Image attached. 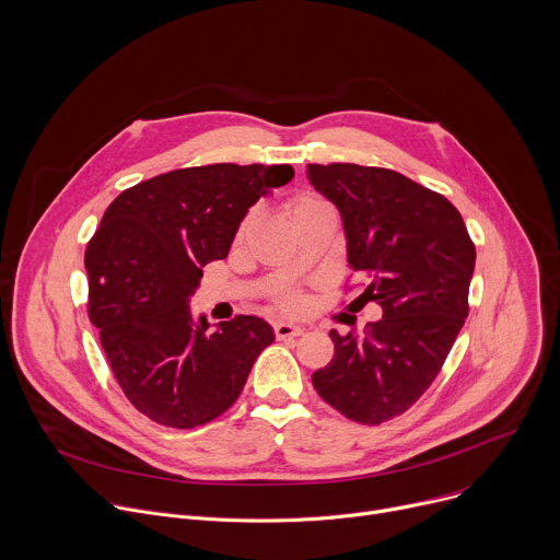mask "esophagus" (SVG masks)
I'll return each instance as SVG.
<instances>
[{
    "mask_svg": "<svg viewBox=\"0 0 560 560\" xmlns=\"http://www.w3.org/2000/svg\"><path fill=\"white\" fill-rule=\"evenodd\" d=\"M275 335H277V339H294V337L303 335V328L296 324H290V322H277Z\"/></svg>",
    "mask_w": 560,
    "mask_h": 560,
    "instance_id": "1",
    "label": "esophagus"
}]
</instances>
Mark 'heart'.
<instances>
[{"label":"heart","mask_w":560,"mask_h":560,"mask_svg":"<svg viewBox=\"0 0 560 560\" xmlns=\"http://www.w3.org/2000/svg\"><path fill=\"white\" fill-rule=\"evenodd\" d=\"M316 203H322V201L314 199V197H301V199H296V201L292 203V217H294L296 212L310 208V206H316ZM281 303H283V307H288V310H299V307L303 305V296L296 294V292H288V294H283Z\"/></svg>","instance_id":"heart-1"}]
</instances>
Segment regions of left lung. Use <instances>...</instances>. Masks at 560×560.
<instances>
[{
  "label": "left lung",
  "instance_id": "left-lung-1",
  "mask_svg": "<svg viewBox=\"0 0 560 560\" xmlns=\"http://www.w3.org/2000/svg\"><path fill=\"white\" fill-rule=\"evenodd\" d=\"M314 190L343 219L348 264L383 316L363 337L330 330L335 357L312 374L318 396L343 417L378 425L419 401L467 316L476 250L460 212L401 173L310 164Z\"/></svg>",
  "mask_w": 560,
  "mask_h": 560
}]
</instances>
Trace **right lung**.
<instances>
[{
    "label": "right lung",
    "mask_w": 560,
    "mask_h": 560,
    "mask_svg": "<svg viewBox=\"0 0 560 560\" xmlns=\"http://www.w3.org/2000/svg\"><path fill=\"white\" fill-rule=\"evenodd\" d=\"M292 166L212 164L124 190L86 248L89 316L128 401L177 430L223 415L275 341L259 316L210 324L190 312L201 268L225 259L248 208Z\"/></svg>",
    "instance_id": "right-lung-1"
}]
</instances>
